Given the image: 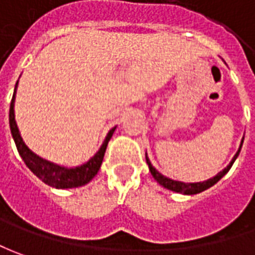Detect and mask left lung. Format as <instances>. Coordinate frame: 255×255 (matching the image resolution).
<instances>
[{"label":"left lung","mask_w":255,"mask_h":255,"mask_svg":"<svg viewBox=\"0 0 255 255\" xmlns=\"http://www.w3.org/2000/svg\"><path fill=\"white\" fill-rule=\"evenodd\" d=\"M242 145H243V141H242V143H240V148H239V150L236 152V155H235V156H233V159H232V162L228 164V167H225L222 171H219V173H218L215 177L209 178V180H207V181H202V183H183V181H176V180H171V178L163 176L162 173H159V171H157L156 169L152 166V163L149 162L148 156H146V163H148V166H149L150 174L155 177V180H156L160 186L164 187V188H167V190H171V191H176V193L193 195V194L202 193V191H205L207 188H209V187H212L214 184H216V183H218V181H219V180H221V178H222L223 176H225V174H226V173L230 170L232 164L235 163V160H236L237 156H239V153H240Z\"/></svg>","instance_id":"8db88e82"}]
</instances>
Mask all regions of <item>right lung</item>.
I'll return each mask as SVG.
<instances>
[{
  "instance_id": "right-lung-1",
  "label": "right lung",
  "mask_w": 255,
  "mask_h": 255,
  "mask_svg": "<svg viewBox=\"0 0 255 255\" xmlns=\"http://www.w3.org/2000/svg\"><path fill=\"white\" fill-rule=\"evenodd\" d=\"M16 86H18V82L15 85V92H13L11 106H9V127H11V134L13 136L15 145L18 148L19 155L23 159L26 166L33 171V174H36L37 177L40 178L43 183H46L50 187H55V188H74V187L85 186L86 183H89L92 178L98 174L99 169L102 166V162H103L107 143L110 141L116 127L109 131V134L106 136L103 145L100 146V149L86 163L81 164L78 167L68 169V167H64V166H58V164L53 163V162H48L46 159L37 156L36 153H33L32 150L26 146V143L22 139L20 134H19L18 126H16V121H15V113H13Z\"/></svg>"
}]
</instances>
